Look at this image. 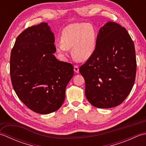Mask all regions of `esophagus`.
Here are the masks:
<instances>
[{"label": "esophagus", "mask_w": 146, "mask_h": 146, "mask_svg": "<svg viewBox=\"0 0 146 146\" xmlns=\"http://www.w3.org/2000/svg\"><path fill=\"white\" fill-rule=\"evenodd\" d=\"M74 71H75V72L76 73L79 72V67L78 65H75V66H74Z\"/></svg>", "instance_id": "34e87169"}]
</instances>
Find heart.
<instances>
[{"label": "heart", "instance_id": "b5f03b06", "mask_svg": "<svg viewBox=\"0 0 146 146\" xmlns=\"http://www.w3.org/2000/svg\"><path fill=\"white\" fill-rule=\"evenodd\" d=\"M95 31L91 24L75 23L63 29L61 42L56 46L57 51L62 55L66 54L72 48V54L76 60L85 61L92 56L96 46Z\"/></svg>", "mask_w": 146, "mask_h": 146}]
</instances>
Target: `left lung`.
Segmentation results:
<instances>
[{
	"instance_id": "obj_1",
	"label": "left lung",
	"mask_w": 146,
	"mask_h": 146,
	"mask_svg": "<svg viewBox=\"0 0 146 146\" xmlns=\"http://www.w3.org/2000/svg\"><path fill=\"white\" fill-rule=\"evenodd\" d=\"M136 68L134 44L127 31L108 22L99 31L94 53L80 67L86 98L97 108L120 105L134 86Z\"/></svg>"
}]
</instances>
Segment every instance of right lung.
Here are the masks:
<instances>
[{
  "label": "right lung",
  "instance_id": "1",
  "mask_svg": "<svg viewBox=\"0 0 146 146\" xmlns=\"http://www.w3.org/2000/svg\"><path fill=\"white\" fill-rule=\"evenodd\" d=\"M54 42L53 33L42 23L23 31L11 51L10 75L15 94L27 107L40 114L61 107L74 74L72 64L54 56Z\"/></svg>",
  "mask_w": 146,
  "mask_h": 146
}]
</instances>
